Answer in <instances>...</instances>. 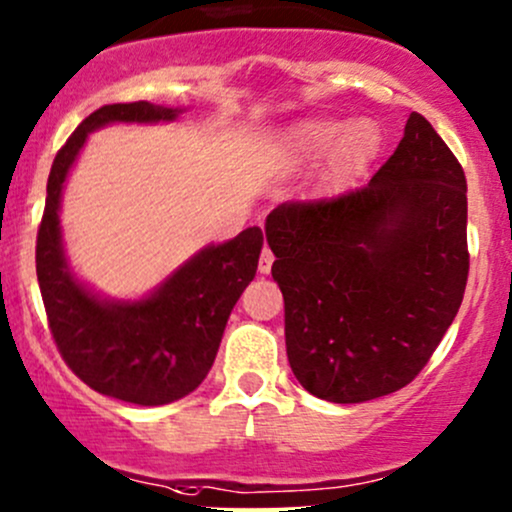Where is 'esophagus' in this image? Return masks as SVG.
<instances>
[{
	"mask_svg": "<svg viewBox=\"0 0 512 512\" xmlns=\"http://www.w3.org/2000/svg\"><path fill=\"white\" fill-rule=\"evenodd\" d=\"M272 262H274V255H272V250H269V247H265V250H262V255H260V274H269L272 272Z\"/></svg>",
	"mask_w": 512,
	"mask_h": 512,
	"instance_id": "obj_1",
	"label": "esophagus"
}]
</instances>
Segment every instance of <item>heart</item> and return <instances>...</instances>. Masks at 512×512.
Listing matches in <instances>:
<instances>
[{
    "label": "heart",
    "mask_w": 512,
    "mask_h": 512,
    "mask_svg": "<svg viewBox=\"0 0 512 512\" xmlns=\"http://www.w3.org/2000/svg\"><path fill=\"white\" fill-rule=\"evenodd\" d=\"M379 128L372 121H355L350 126L340 121H308L294 128L286 143L294 165H316L333 155V174L362 170L379 148Z\"/></svg>",
    "instance_id": "1"
}]
</instances>
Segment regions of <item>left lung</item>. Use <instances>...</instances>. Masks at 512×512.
Here are the masks:
<instances>
[{
	"instance_id": "8db88e82",
	"label": "left lung",
	"mask_w": 512,
	"mask_h": 512,
	"mask_svg": "<svg viewBox=\"0 0 512 512\" xmlns=\"http://www.w3.org/2000/svg\"><path fill=\"white\" fill-rule=\"evenodd\" d=\"M291 372L313 396L364 403L403 389L462 306L466 179L425 116L367 187L267 216Z\"/></svg>"
}]
</instances>
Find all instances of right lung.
Instances as JSON below:
<instances>
[{
    "label": "right lung",
    "mask_w": 512,
    "mask_h": 512,
    "mask_svg": "<svg viewBox=\"0 0 512 512\" xmlns=\"http://www.w3.org/2000/svg\"><path fill=\"white\" fill-rule=\"evenodd\" d=\"M182 109L150 101L109 104L89 114L55 155L36 240V274L60 355L87 386L136 406H165L209 374L228 316L255 279L262 230L206 245L143 299L94 294L67 262L60 201L89 133L109 123H170Z\"/></svg>",
    "instance_id": "1"
}]
</instances>
